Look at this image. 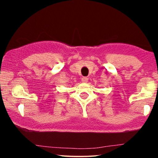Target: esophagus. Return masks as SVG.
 Returning <instances> with one entry per match:
<instances>
[{"label": "esophagus", "instance_id": "1", "mask_svg": "<svg viewBox=\"0 0 158 158\" xmlns=\"http://www.w3.org/2000/svg\"><path fill=\"white\" fill-rule=\"evenodd\" d=\"M81 81H82L83 83H87L88 81V78L82 77L81 78Z\"/></svg>", "mask_w": 158, "mask_h": 158}]
</instances>
